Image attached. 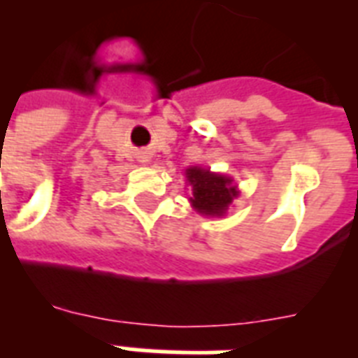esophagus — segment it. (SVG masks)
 I'll use <instances>...</instances> for the list:
<instances>
[{
    "label": "esophagus",
    "instance_id": "obj_1",
    "mask_svg": "<svg viewBox=\"0 0 358 358\" xmlns=\"http://www.w3.org/2000/svg\"><path fill=\"white\" fill-rule=\"evenodd\" d=\"M148 162V157H143V163H146Z\"/></svg>",
    "mask_w": 358,
    "mask_h": 358
}]
</instances>
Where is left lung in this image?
Instances as JSON below:
<instances>
[{"label":"left lung","mask_w":358,"mask_h":358,"mask_svg":"<svg viewBox=\"0 0 358 358\" xmlns=\"http://www.w3.org/2000/svg\"><path fill=\"white\" fill-rule=\"evenodd\" d=\"M185 184L191 187V208L204 217H223L239 196L232 176L212 173L199 165L185 169Z\"/></svg>","instance_id":"obj_1"}]
</instances>
